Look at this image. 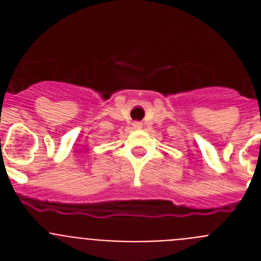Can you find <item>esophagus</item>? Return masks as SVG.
I'll list each match as a JSON object with an SVG mask.
<instances>
[{"instance_id":"1","label":"esophagus","mask_w":261,"mask_h":261,"mask_svg":"<svg viewBox=\"0 0 261 261\" xmlns=\"http://www.w3.org/2000/svg\"><path fill=\"white\" fill-rule=\"evenodd\" d=\"M133 128L141 129L142 128V123H140V121H135V123H133Z\"/></svg>"}]
</instances>
